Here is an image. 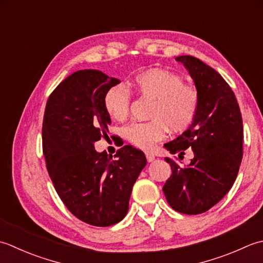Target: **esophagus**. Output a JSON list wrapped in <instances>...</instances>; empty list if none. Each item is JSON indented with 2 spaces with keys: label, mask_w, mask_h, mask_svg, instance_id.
I'll return each mask as SVG.
<instances>
[{
  "label": "esophagus",
  "mask_w": 263,
  "mask_h": 263,
  "mask_svg": "<svg viewBox=\"0 0 263 263\" xmlns=\"http://www.w3.org/2000/svg\"><path fill=\"white\" fill-rule=\"evenodd\" d=\"M145 155H146V159H147V161H148V162H153V161H154L155 157H154V154H153V153L146 152V153H145Z\"/></svg>",
  "instance_id": "esophagus-1"
}]
</instances>
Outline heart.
<instances>
[{
	"instance_id": "obj_1",
	"label": "heart",
	"mask_w": 263,
	"mask_h": 263,
	"mask_svg": "<svg viewBox=\"0 0 263 263\" xmlns=\"http://www.w3.org/2000/svg\"><path fill=\"white\" fill-rule=\"evenodd\" d=\"M137 93L154 99L148 122H133L124 129L128 142L141 148H151L162 139L168 129L183 132L195 120L200 96L197 90L184 84L178 74L162 69H147L137 72L130 80ZM103 104L108 115L116 120H124L130 106V93L121 86L110 87Z\"/></svg>"
}]
</instances>
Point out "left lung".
Segmentation results:
<instances>
[{"instance_id": "left-lung-1", "label": "left lung", "mask_w": 263, "mask_h": 263, "mask_svg": "<svg viewBox=\"0 0 263 263\" xmlns=\"http://www.w3.org/2000/svg\"><path fill=\"white\" fill-rule=\"evenodd\" d=\"M176 60L194 80L200 105L189 129L164 144L178 157L191 148L194 158L185 167L165 158L173 174L162 190L174 210L200 214L216 205L236 179L243 157V120L233 89L213 68L192 55Z\"/></svg>"}]
</instances>
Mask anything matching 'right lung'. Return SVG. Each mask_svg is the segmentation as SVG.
Listing matches in <instances>:
<instances>
[{"instance_id": "obj_1", "label": "right lung", "mask_w": 263, "mask_h": 263, "mask_svg": "<svg viewBox=\"0 0 263 263\" xmlns=\"http://www.w3.org/2000/svg\"><path fill=\"white\" fill-rule=\"evenodd\" d=\"M119 83L92 69L73 72L50 95L43 119V153L57 193L74 217L98 227L125 218L146 165L145 154L130 145L115 159L94 147L111 124L104 95Z\"/></svg>"}]
</instances>
